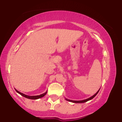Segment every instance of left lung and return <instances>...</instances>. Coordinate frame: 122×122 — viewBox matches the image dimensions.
I'll return each mask as SVG.
<instances>
[{
    "label": "left lung",
    "instance_id": "8db88e82",
    "mask_svg": "<svg viewBox=\"0 0 122 122\" xmlns=\"http://www.w3.org/2000/svg\"><path fill=\"white\" fill-rule=\"evenodd\" d=\"M99 90H100V89H99ZM99 90L98 91L96 92V93H95L94 95H93V96H91V97L88 98V99H85V100H79V101H76V100H69V99H65L67 100V101L71 102H73V103H85V102H86L89 101V100H91V99H93V97H95V96H96V95H97V93H98V92H99Z\"/></svg>",
    "mask_w": 122,
    "mask_h": 122
}]
</instances>
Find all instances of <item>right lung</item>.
<instances>
[{"label":"right lung","instance_id":"obj_1","mask_svg":"<svg viewBox=\"0 0 122 122\" xmlns=\"http://www.w3.org/2000/svg\"><path fill=\"white\" fill-rule=\"evenodd\" d=\"M15 91H16V92H18V93H19V94L22 95V96H23V97H26V98H27V99H33V100H36V99H40V98H41L43 97V96H45L46 94L47 93V91L45 92V93H43V94H41L40 95H37V96H28V95H25L23 94V93H21V92H19L18 91L16 90V89H15Z\"/></svg>","mask_w":122,"mask_h":122}]
</instances>
